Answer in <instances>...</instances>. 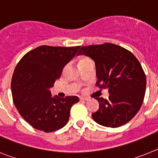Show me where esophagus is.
Segmentation results:
<instances>
[{
  "mask_svg": "<svg viewBox=\"0 0 158 158\" xmlns=\"http://www.w3.org/2000/svg\"><path fill=\"white\" fill-rule=\"evenodd\" d=\"M81 101H86V100H89V98L87 97H80Z\"/></svg>",
  "mask_w": 158,
  "mask_h": 158,
  "instance_id": "1",
  "label": "esophagus"
}]
</instances>
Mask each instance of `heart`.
I'll list each match as a JSON object with an SVG mask.
<instances>
[{
    "label": "heart",
    "mask_w": 158,
    "mask_h": 158,
    "mask_svg": "<svg viewBox=\"0 0 158 158\" xmlns=\"http://www.w3.org/2000/svg\"><path fill=\"white\" fill-rule=\"evenodd\" d=\"M87 59H89V58H82L80 62H81V61H84V60H87Z\"/></svg>",
    "instance_id": "b5f03b06"
}]
</instances>
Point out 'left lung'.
Returning a JSON list of instances; mask_svg holds the SVG:
<instances>
[{
	"mask_svg": "<svg viewBox=\"0 0 158 158\" xmlns=\"http://www.w3.org/2000/svg\"><path fill=\"white\" fill-rule=\"evenodd\" d=\"M91 58L96 65L100 89H107L108 99L96 97L99 109L92 117L100 125L118 127L129 122L144 100L146 78L139 60L125 48L112 43L82 47L77 55Z\"/></svg>",
	"mask_w": 158,
	"mask_h": 158,
	"instance_id": "left-lung-1",
	"label": "left lung"
}]
</instances>
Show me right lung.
<instances>
[{
    "instance_id": "1",
    "label": "right lung",
    "mask_w": 158,
    "mask_h": 158,
    "mask_svg": "<svg viewBox=\"0 0 158 158\" xmlns=\"http://www.w3.org/2000/svg\"><path fill=\"white\" fill-rule=\"evenodd\" d=\"M80 47L41 46L18 62L11 82L12 99L20 115L35 129L52 132L68 123L71 107L79 99L52 96L50 89Z\"/></svg>"
}]
</instances>
